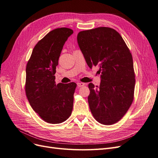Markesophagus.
I'll return each instance as SVG.
<instances>
[{
	"instance_id": "esophagus-1",
	"label": "esophagus",
	"mask_w": 158,
	"mask_h": 158,
	"mask_svg": "<svg viewBox=\"0 0 158 158\" xmlns=\"http://www.w3.org/2000/svg\"><path fill=\"white\" fill-rule=\"evenodd\" d=\"M84 85H85L84 83H81V82H78V83H77V85H78V87H82V86H84Z\"/></svg>"
}]
</instances>
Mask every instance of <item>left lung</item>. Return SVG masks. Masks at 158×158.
I'll return each instance as SVG.
<instances>
[{
	"mask_svg": "<svg viewBox=\"0 0 158 158\" xmlns=\"http://www.w3.org/2000/svg\"><path fill=\"white\" fill-rule=\"evenodd\" d=\"M78 46L87 65L99 67L101 82L89 84L88 103L92 114L102 124L117 123L134 100L135 73L132 56L123 37L108 27L81 31Z\"/></svg>",
	"mask_w": 158,
	"mask_h": 158,
	"instance_id": "left-lung-1",
	"label": "left lung"
}]
</instances>
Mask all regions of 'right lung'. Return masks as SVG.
Segmentation results:
<instances>
[{
	"instance_id": "obj_1",
	"label": "right lung",
	"mask_w": 158,
	"mask_h": 158,
	"mask_svg": "<svg viewBox=\"0 0 158 158\" xmlns=\"http://www.w3.org/2000/svg\"><path fill=\"white\" fill-rule=\"evenodd\" d=\"M67 28L50 31L34 47L26 68L25 91L32 109L47 123L59 124L70 117L77 84L55 82L56 66L68 37Z\"/></svg>"
}]
</instances>
